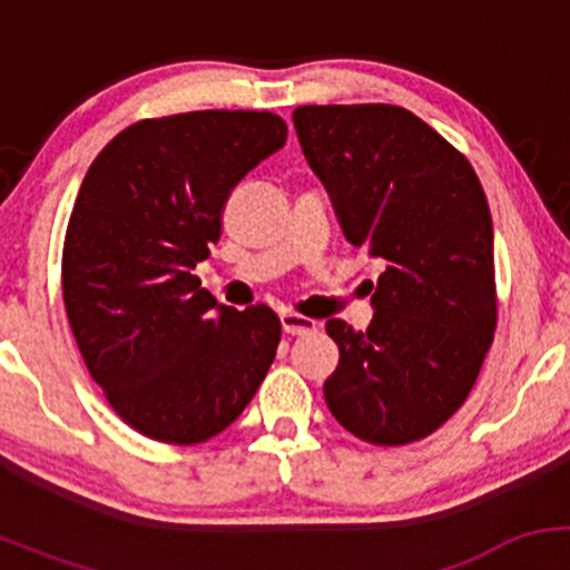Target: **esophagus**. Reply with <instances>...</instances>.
<instances>
[{
  "instance_id": "obj_1",
  "label": "esophagus",
  "mask_w": 570,
  "mask_h": 570,
  "mask_svg": "<svg viewBox=\"0 0 570 570\" xmlns=\"http://www.w3.org/2000/svg\"><path fill=\"white\" fill-rule=\"evenodd\" d=\"M281 326H284L286 335H313V332L318 330V322L299 316V313H284V316H281Z\"/></svg>"
}]
</instances>
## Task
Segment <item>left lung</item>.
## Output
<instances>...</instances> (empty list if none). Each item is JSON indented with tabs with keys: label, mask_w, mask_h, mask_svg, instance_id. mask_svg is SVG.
Wrapping results in <instances>:
<instances>
[{
	"label": "left lung",
	"mask_w": 570,
	"mask_h": 570,
	"mask_svg": "<svg viewBox=\"0 0 570 570\" xmlns=\"http://www.w3.org/2000/svg\"><path fill=\"white\" fill-rule=\"evenodd\" d=\"M345 238L377 276L367 332L340 318L326 407L353 436L399 448L466 402L493 343V219L472 163L394 104H326L292 115Z\"/></svg>",
	"instance_id": "left-lung-1"
}]
</instances>
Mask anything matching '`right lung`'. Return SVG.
<instances>
[{
	"instance_id": "right-lung-1",
	"label": "right lung",
	"mask_w": 570,
	"mask_h": 570,
	"mask_svg": "<svg viewBox=\"0 0 570 570\" xmlns=\"http://www.w3.org/2000/svg\"><path fill=\"white\" fill-rule=\"evenodd\" d=\"M284 141L273 112L153 117L85 174L63 238V305L90 377L149 440L217 436L276 358V313L217 305L193 271L219 240L233 187Z\"/></svg>"
}]
</instances>
